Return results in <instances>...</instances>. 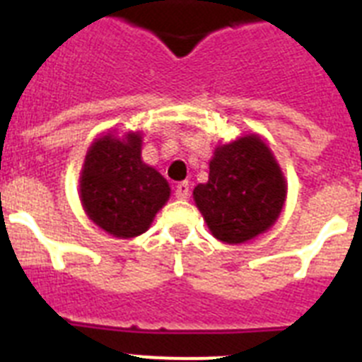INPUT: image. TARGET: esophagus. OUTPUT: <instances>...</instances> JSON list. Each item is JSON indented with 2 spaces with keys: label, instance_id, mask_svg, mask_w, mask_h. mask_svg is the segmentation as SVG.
I'll return each instance as SVG.
<instances>
[{
  "label": "esophagus",
  "instance_id": "obj_1",
  "mask_svg": "<svg viewBox=\"0 0 362 362\" xmlns=\"http://www.w3.org/2000/svg\"><path fill=\"white\" fill-rule=\"evenodd\" d=\"M174 194L177 199H187V197L190 196V185H188L187 181H183V183H177L175 185Z\"/></svg>",
  "mask_w": 362,
  "mask_h": 362
}]
</instances>
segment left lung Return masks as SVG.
<instances>
[{
  "instance_id": "left-lung-1",
  "label": "left lung",
  "mask_w": 362,
  "mask_h": 362,
  "mask_svg": "<svg viewBox=\"0 0 362 362\" xmlns=\"http://www.w3.org/2000/svg\"><path fill=\"white\" fill-rule=\"evenodd\" d=\"M286 199V181L276 158L257 134L217 146L206 183L194 201L216 239L228 245L267 232Z\"/></svg>"
}]
</instances>
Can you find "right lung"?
I'll return each instance as SVG.
<instances>
[{
  "label": "right lung",
  "instance_id": "right-lung-1",
  "mask_svg": "<svg viewBox=\"0 0 362 362\" xmlns=\"http://www.w3.org/2000/svg\"><path fill=\"white\" fill-rule=\"evenodd\" d=\"M79 197L88 219L114 238L130 239L150 228L170 197V187L143 163L141 134L99 137L85 156Z\"/></svg>",
  "mask_w": 362,
  "mask_h": 362
}]
</instances>
